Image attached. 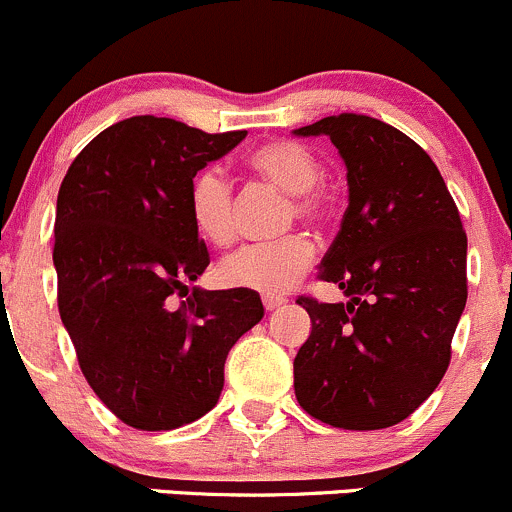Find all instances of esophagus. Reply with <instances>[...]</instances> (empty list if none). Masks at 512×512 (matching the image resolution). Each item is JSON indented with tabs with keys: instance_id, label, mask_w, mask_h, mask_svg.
<instances>
[{
	"instance_id": "obj_1",
	"label": "esophagus",
	"mask_w": 512,
	"mask_h": 512,
	"mask_svg": "<svg viewBox=\"0 0 512 512\" xmlns=\"http://www.w3.org/2000/svg\"><path fill=\"white\" fill-rule=\"evenodd\" d=\"M262 304H265L267 311H274V309H279V306L284 304V299L282 297H270V294H267V297H262Z\"/></svg>"
}]
</instances>
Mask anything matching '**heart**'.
Listing matches in <instances>:
<instances>
[{
	"label": "heart",
	"mask_w": 512,
	"mask_h": 512,
	"mask_svg": "<svg viewBox=\"0 0 512 512\" xmlns=\"http://www.w3.org/2000/svg\"><path fill=\"white\" fill-rule=\"evenodd\" d=\"M247 169L267 184L289 193L287 220L324 225L336 213V196L321 181V159L306 144L277 139L252 149ZM188 213L196 233L208 245L225 247L235 240V191L218 166H206L188 186ZM314 262V245L304 235H287L267 245H247L218 265L225 287L260 294H284Z\"/></svg>",
	"instance_id": "1"
}]
</instances>
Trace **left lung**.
Masks as SVG:
<instances>
[{"mask_svg":"<svg viewBox=\"0 0 512 512\" xmlns=\"http://www.w3.org/2000/svg\"><path fill=\"white\" fill-rule=\"evenodd\" d=\"M297 134H326L346 161L348 208L316 277L351 301L297 299L311 333L294 358V392L331 427H392L449 368L469 297L459 208L429 154L375 117L343 112Z\"/></svg>","mask_w":512,"mask_h":512,"instance_id":"1","label":"left lung"}]
</instances>
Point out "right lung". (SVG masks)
<instances>
[{"instance_id": "1", "label": "right lung", "mask_w": 512, "mask_h": 512, "mask_svg": "<svg viewBox=\"0 0 512 512\" xmlns=\"http://www.w3.org/2000/svg\"><path fill=\"white\" fill-rule=\"evenodd\" d=\"M139 115L102 129L58 191V311L85 380L117 419L166 432L213 410L230 348L265 316L252 289H191L211 255L193 176L245 139Z\"/></svg>"}]
</instances>
